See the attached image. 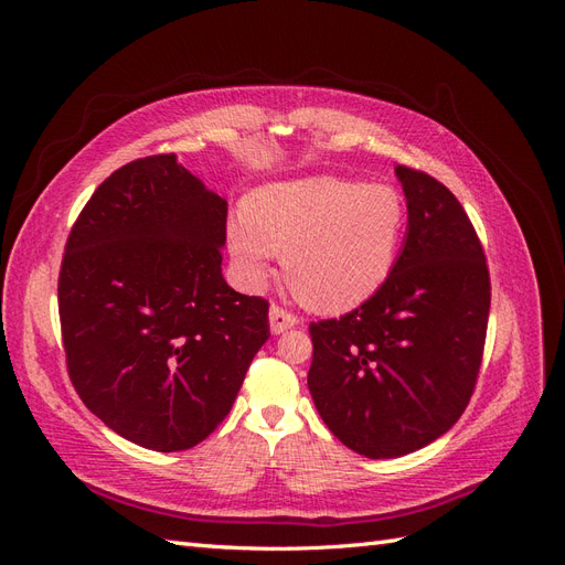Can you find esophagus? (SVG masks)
Here are the masks:
<instances>
[{
  "instance_id": "obj_1",
  "label": "esophagus",
  "mask_w": 565,
  "mask_h": 565,
  "mask_svg": "<svg viewBox=\"0 0 565 565\" xmlns=\"http://www.w3.org/2000/svg\"><path fill=\"white\" fill-rule=\"evenodd\" d=\"M268 318H270V330H273V334H280V332H285V330H289V328H295V324L299 322V318H297L292 311L282 309L280 303H273V306H270Z\"/></svg>"
}]
</instances>
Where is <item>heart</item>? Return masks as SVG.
Listing matches in <instances>:
<instances>
[{
  "instance_id": "1",
  "label": "heart",
  "mask_w": 565,
  "mask_h": 565,
  "mask_svg": "<svg viewBox=\"0 0 565 565\" xmlns=\"http://www.w3.org/2000/svg\"><path fill=\"white\" fill-rule=\"evenodd\" d=\"M405 235V202L391 185L334 177L259 188L245 218L228 226L233 262L262 282L273 254L313 309L344 311L370 299L391 276Z\"/></svg>"
}]
</instances>
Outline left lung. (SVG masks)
Listing matches in <instances>:
<instances>
[{"label":"left lung","mask_w":565,"mask_h":565,"mask_svg":"<svg viewBox=\"0 0 565 565\" xmlns=\"http://www.w3.org/2000/svg\"><path fill=\"white\" fill-rule=\"evenodd\" d=\"M407 237L386 282L341 318L311 322L309 391L358 455L415 452L461 417L483 361L490 273L459 200L398 164Z\"/></svg>","instance_id":"left-lung-1"}]
</instances>
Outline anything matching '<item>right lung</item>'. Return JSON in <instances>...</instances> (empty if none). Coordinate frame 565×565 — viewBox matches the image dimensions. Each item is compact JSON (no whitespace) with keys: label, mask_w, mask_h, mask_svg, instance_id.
Masks as SVG:
<instances>
[{"label":"right lung","mask_w":565,"mask_h":565,"mask_svg":"<svg viewBox=\"0 0 565 565\" xmlns=\"http://www.w3.org/2000/svg\"><path fill=\"white\" fill-rule=\"evenodd\" d=\"M226 216L228 202L162 152L113 172L67 235V374L82 403L141 448L207 438L270 337L268 301L221 276Z\"/></svg>","instance_id":"add662e5"}]
</instances>
